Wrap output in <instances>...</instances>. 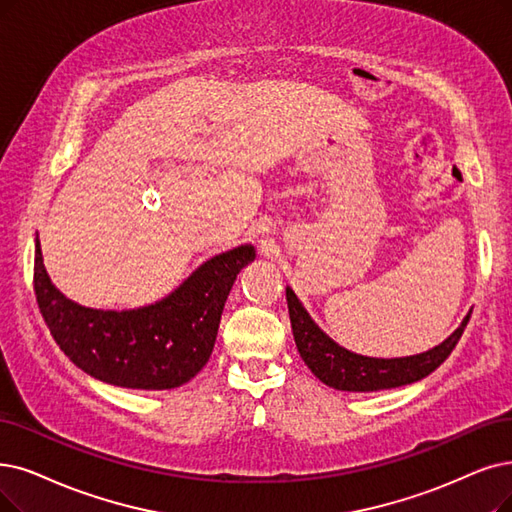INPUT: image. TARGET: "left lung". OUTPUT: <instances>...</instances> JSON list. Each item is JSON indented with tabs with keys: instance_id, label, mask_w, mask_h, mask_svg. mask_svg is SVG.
<instances>
[{
	"instance_id": "left-lung-1",
	"label": "left lung",
	"mask_w": 512,
	"mask_h": 512,
	"mask_svg": "<svg viewBox=\"0 0 512 512\" xmlns=\"http://www.w3.org/2000/svg\"><path fill=\"white\" fill-rule=\"evenodd\" d=\"M285 298H288L290 321L298 353L304 363L309 365V370L323 384L338 388V391L355 393L382 391V388L412 384L435 372L449 357V353L456 349L470 319V315H466L458 330L431 351L401 359H374L346 351L332 338H327L309 317V313L304 311V306L298 302L296 294L290 288L285 290Z\"/></svg>"
}]
</instances>
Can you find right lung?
Listing matches in <instances>:
<instances>
[{"label": "right lung", "instance_id": "right-lung-1", "mask_svg": "<svg viewBox=\"0 0 512 512\" xmlns=\"http://www.w3.org/2000/svg\"><path fill=\"white\" fill-rule=\"evenodd\" d=\"M252 245L214 256L161 302L136 311H96L60 294L35 241L33 290L56 344L79 370L126 388L163 391L189 382L208 363L224 302Z\"/></svg>", "mask_w": 512, "mask_h": 512}]
</instances>
